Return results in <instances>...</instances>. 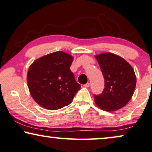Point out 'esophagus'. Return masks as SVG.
I'll return each instance as SVG.
<instances>
[{
    "instance_id": "obj_1",
    "label": "esophagus",
    "mask_w": 152,
    "mask_h": 152,
    "mask_svg": "<svg viewBox=\"0 0 152 152\" xmlns=\"http://www.w3.org/2000/svg\"><path fill=\"white\" fill-rule=\"evenodd\" d=\"M83 86H84V87H89V86H90V84H89V83H87L85 84V85H84Z\"/></svg>"
}]
</instances>
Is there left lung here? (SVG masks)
I'll list each match as a JSON object with an SVG mask.
<instances>
[{
	"instance_id": "1",
	"label": "left lung",
	"mask_w": 152,
	"mask_h": 152,
	"mask_svg": "<svg viewBox=\"0 0 152 152\" xmlns=\"http://www.w3.org/2000/svg\"><path fill=\"white\" fill-rule=\"evenodd\" d=\"M104 78V89L94 95L97 106L105 111L120 109L130 101L136 87L132 67L123 58L112 53L96 56Z\"/></svg>"
}]
</instances>
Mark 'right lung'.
Listing matches in <instances>:
<instances>
[{
    "label": "right lung",
    "mask_w": 152,
    "mask_h": 152,
    "mask_svg": "<svg viewBox=\"0 0 152 152\" xmlns=\"http://www.w3.org/2000/svg\"><path fill=\"white\" fill-rule=\"evenodd\" d=\"M73 58L63 52L42 56L29 67L27 83L31 96L38 104L48 110L69 105L80 85L69 67Z\"/></svg>",
    "instance_id": "right-lung-1"
}]
</instances>
